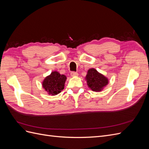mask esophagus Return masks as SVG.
Listing matches in <instances>:
<instances>
[{"instance_id":"1","label":"esophagus","mask_w":149,"mask_h":149,"mask_svg":"<svg viewBox=\"0 0 149 149\" xmlns=\"http://www.w3.org/2000/svg\"><path fill=\"white\" fill-rule=\"evenodd\" d=\"M71 76H72V77H76V76H78V73H76V72H71Z\"/></svg>"}]
</instances>
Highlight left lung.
<instances>
[{
    "mask_svg": "<svg viewBox=\"0 0 149 149\" xmlns=\"http://www.w3.org/2000/svg\"><path fill=\"white\" fill-rule=\"evenodd\" d=\"M85 79L88 88L95 92L101 91L109 83L107 78L94 68L88 70Z\"/></svg>",
    "mask_w": 149,
    "mask_h": 149,
    "instance_id": "left-lung-1",
    "label": "left lung"
}]
</instances>
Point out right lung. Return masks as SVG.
<instances>
[{"instance_id":"add662e5","label":"right lung","mask_w":149,"mask_h":149,"mask_svg":"<svg viewBox=\"0 0 149 149\" xmlns=\"http://www.w3.org/2000/svg\"><path fill=\"white\" fill-rule=\"evenodd\" d=\"M66 78L65 75L61 74L58 71H53L43 79L42 86L49 95H56L64 89Z\"/></svg>"}]
</instances>
